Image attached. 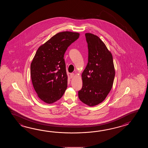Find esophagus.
<instances>
[{
  "mask_svg": "<svg viewBox=\"0 0 148 148\" xmlns=\"http://www.w3.org/2000/svg\"><path fill=\"white\" fill-rule=\"evenodd\" d=\"M74 77H75V73H71L70 74V78H73Z\"/></svg>",
  "mask_w": 148,
  "mask_h": 148,
  "instance_id": "1",
  "label": "esophagus"
}]
</instances>
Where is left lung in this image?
Listing matches in <instances>:
<instances>
[{
	"mask_svg": "<svg viewBox=\"0 0 148 148\" xmlns=\"http://www.w3.org/2000/svg\"><path fill=\"white\" fill-rule=\"evenodd\" d=\"M88 43V61L82 73V87L78 91L79 99L89 106L101 103L113 85L115 75L113 56L97 35L85 34Z\"/></svg>",
	"mask_w": 148,
	"mask_h": 148,
	"instance_id": "obj_1",
	"label": "left lung"
}]
</instances>
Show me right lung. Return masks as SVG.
<instances>
[{
    "label": "right lung",
    "instance_id": "obj_1",
    "mask_svg": "<svg viewBox=\"0 0 148 148\" xmlns=\"http://www.w3.org/2000/svg\"><path fill=\"white\" fill-rule=\"evenodd\" d=\"M80 34L58 33L38 48L31 64L32 82L38 98L52 104L62 97L67 88L68 75L63 59L67 48Z\"/></svg>",
    "mask_w": 148,
    "mask_h": 148
}]
</instances>
